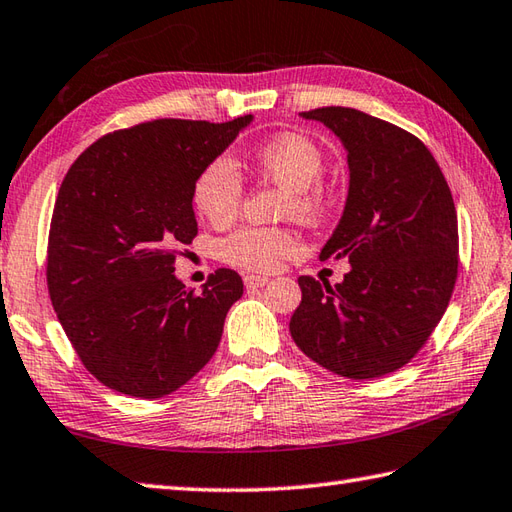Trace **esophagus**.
<instances>
[{"label": "esophagus", "instance_id": "1", "mask_svg": "<svg viewBox=\"0 0 512 512\" xmlns=\"http://www.w3.org/2000/svg\"><path fill=\"white\" fill-rule=\"evenodd\" d=\"M244 284L246 288H262L268 284V277H262V275H246L244 277Z\"/></svg>", "mask_w": 512, "mask_h": 512}]
</instances>
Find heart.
I'll use <instances>...</instances> for the list:
<instances>
[{
    "mask_svg": "<svg viewBox=\"0 0 512 512\" xmlns=\"http://www.w3.org/2000/svg\"><path fill=\"white\" fill-rule=\"evenodd\" d=\"M253 166L259 175L288 190V215L302 219L322 215L326 190L319 179L326 170V155L313 139L302 133H282L268 139L255 148ZM242 195V175L230 157H215L208 162L193 186L195 208L217 228L235 222L242 208ZM219 253L226 264L235 268L273 273L286 259L302 253V242L288 228L244 226L224 239Z\"/></svg>",
    "mask_w": 512,
    "mask_h": 512,
    "instance_id": "heart-1",
    "label": "heart"
}]
</instances>
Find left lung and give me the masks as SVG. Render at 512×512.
Segmentation results:
<instances>
[{
    "instance_id": "obj_1",
    "label": "left lung",
    "mask_w": 512,
    "mask_h": 512,
    "mask_svg": "<svg viewBox=\"0 0 512 512\" xmlns=\"http://www.w3.org/2000/svg\"><path fill=\"white\" fill-rule=\"evenodd\" d=\"M333 130L348 153L344 215L322 259L346 257L344 282L302 275L290 335L306 357L348 379L406 366L446 313L457 282V210L430 150L404 128L362 110L302 113Z\"/></svg>"
}]
</instances>
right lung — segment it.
Listing matches in <instances>:
<instances>
[{
	"label": "right lung",
	"mask_w": 512,
	"mask_h": 512,
	"mask_svg": "<svg viewBox=\"0 0 512 512\" xmlns=\"http://www.w3.org/2000/svg\"><path fill=\"white\" fill-rule=\"evenodd\" d=\"M250 122L155 119L104 135L68 168L48 233V293L82 364L117 393L170 395L215 355L242 277L219 268L195 293L175 259L197 235V175Z\"/></svg>",
	"instance_id": "right-lung-1"
}]
</instances>
